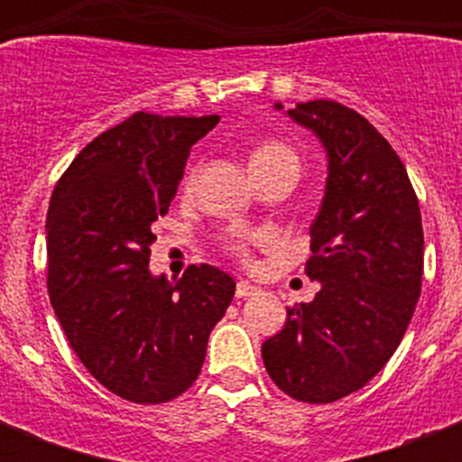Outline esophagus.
<instances>
[{"label":"esophagus","mask_w":462,"mask_h":462,"mask_svg":"<svg viewBox=\"0 0 462 462\" xmlns=\"http://www.w3.org/2000/svg\"><path fill=\"white\" fill-rule=\"evenodd\" d=\"M259 292V288H254L252 282H246V281H239L237 282V290H235V295L239 297V300H246V297H254Z\"/></svg>","instance_id":"esophagus-1"}]
</instances>
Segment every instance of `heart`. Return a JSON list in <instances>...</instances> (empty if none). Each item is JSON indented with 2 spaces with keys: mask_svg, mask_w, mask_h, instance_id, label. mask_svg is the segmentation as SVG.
<instances>
[{
  "mask_svg": "<svg viewBox=\"0 0 462 462\" xmlns=\"http://www.w3.org/2000/svg\"><path fill=\"white\" fill-rule=\"evenodd\" d=\"M275 162H285V165H292L297 170L300 167V160H297V153L292 151L290 146H285V143H263V146H259L256 151L252 153V167L256 165H275ZM196 177V170H191V172L187 174V187H191V181H194ZM235 249L237 252H245V242L242 239H237L235 242Z\"/></svg>",
  "mask_w": 462,
  "mask_h": 462,
  "instance_id": "obj_1",
  "label": "heart"
}]
</instances>
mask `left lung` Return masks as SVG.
Listing matches in <instances>:
<instances>
[{
  "mask_svg": "<svg viewBox=\"0 0 462 462\" xmlns=\"http://www.w3.org/2000/svg\"><path fill=\"white\" fill-rule=\"evenodd\" d=\"M285 115L328 160L304 266L319 292L288 309L261 357L290 398L333 402L369 383L408 330L422 288V216L405 165L362 115L333 100L297 103Z\"/></svg>",
  "mask_w": 462,
  "mask_h": 462,
  "instance_id": "left-lung-1",
  "label": "left lung"
}]
</instances>
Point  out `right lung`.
<instances>
[{"mask_svg": "<svg viewBox=\"0 0 462 462\" xmlns=\"http://www.w3.org/2000/svg\"><path fill=\"white\" fill-rule=\"evenodd\" d=\"M217 122L136 112L90 141L50 199V302L83 366L125 401L184 393L235 297V281L208 263L177 282L148 268L151 225L170 208L191 146Z\"/></svg>", "mask_w": 462, "mask_h": 462, "instance_id": "1", "label": "right lung"}]
</instances>
